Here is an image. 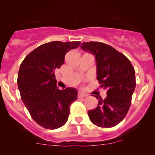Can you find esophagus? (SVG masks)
I'll return each instance as SVG.
<instances>
[{
  "instance_id": "34e87169",
  "label": "esophagus",
  "mask_w": 155,
  "mask_h": 155,
  "mask_svg": "<svg viewBox=\"0 0 155 155\" xmlns=\"http://www.w3.org/2000/svg\"><path fill=\"white\" fill-rule=\"evenodd\" d=\"M87 95L85 94L82 93V92H79V94H78V97L79 98H82V97H85Z\"/></svg>"
}]
</instances>
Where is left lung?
<instances>
[{"label":"left lung","instance_id":"1","mask_svg":"<svg viewBox=\"0 0 155 155\" xmlns=\"http://www.w3.org/2000/svg\"><path fill=\"white\" fill-rule=\"evenodd\" d=\"M81 48L94 55L97 79L101 87L107 90V97H99L97 107L88 111L89 119L101 127L116 126L130 107L136 87L135 70L125 55L106 43L85 42Z\"/></svg>","mask_w":155,"mask_h":155}]
</instances>
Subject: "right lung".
I'll return each mask as SVG.
<instances>
[{
	"label": "right lung",
	"instance_id": "add662e5",
	"mask_svg": "<svg viewBox=\"0 0 155 155\" xmlns=\"http://www.w3.org/2000/svg\"><path fill=\"white\" fill-rule=\"evenodd\" d=\"M79 45V41L44 43L29 53L21 64L17 79L21 98L31 118L46 129L64 125L70 104L77 100L74 87L58 89L54 72L64 64L66 53Z\"/></svg>",
	"mask_w": 155,
	"mask_h": 155
}]
</instances>
